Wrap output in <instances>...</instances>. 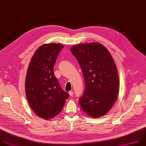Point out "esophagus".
I'll list each match as a JSON object with an SVG mask.
<instances>
[{"label":"esophagus","mask_w":146,"mask_h":146,"mask_svg":"<svg viewBox=\"0 0 146 146\" xmlns=\"http://www.w3.org/2000/svg\"><path fill=\"white\" fill-rule=\"evenodd\" d=\"M68 94H69V95H70V97H71V96H73V92L72 91H70V92H69V93H68Z\"/></svg>","instance_id":"esophagus-1"}]
</instances>
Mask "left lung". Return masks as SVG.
<instances>
[{"label": "left lung", "instance_id": "1", "mask_svg": "<svg viewBox=\"0 0 146 146\" xmlns=\"http://www.w3.org/2000/svg\"><path fill=\"white\" fill-rule=\"evenodd\" d=\"M81 67L85 90L79 99L83 110L90 117L105 115L119 93V78L113 57L102 44L83 43L71 48Z\"/></svg>", "mask_w": 146, "mask_h": 146}]
</instances>
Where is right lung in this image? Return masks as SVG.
I'll list each match as a JSON object with an SVG mask.
<instances>
[{
    "label": "right lung",
    "mask_w": 146,
    "mask_h": 146,
    "mask_svg": "<svg viewBox=\"0 0 146 146\" xmlns=\"http://www.w3.org/2000/svg\"><path fill=\"white\" fill-rule=\"evenodd\" d=\"M63 45L50 43L40 46L29 63L25 93L33 111L40 118L50 120L62 111L69 94L62 89L53 74L57 57Z\"/></svg>",
    "instance_id": "right-lung-1"
}]
</instances>
